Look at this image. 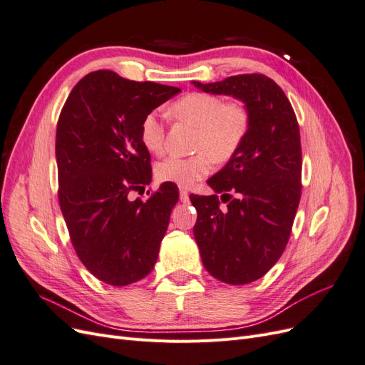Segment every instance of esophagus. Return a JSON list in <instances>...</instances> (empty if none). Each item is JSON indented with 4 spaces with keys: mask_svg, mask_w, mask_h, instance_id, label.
<instances>
[{
    "mask_svg": "<svg viewBox=\"0 0 365 365\" xmlns=\"http://www.w3.org/2000/svg\"><path fill=\"white\" fill-rule=\"evenodd\" d=\"M180 200L182 201V202H189V192L187 190H180Z\"/></svg>",
    "mask_w": 365,
    "mask_h": 365,
    "instance_id": "obj_1",
    "label": "esophagus"
}]
</instances>
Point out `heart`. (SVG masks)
<instances>
[{
	"instance_id": "b5f03b06",
	"label": "heart",
	"mask_w": 365,
	"mask_h": 365,
	"mask_svg": "<svg viewBox=\"0 0 365 365\" xmlns=\"http://www.w3.org/2000/svg\"><path fill=\"white\" fill-rule=\"evenodd\" d=\"M169 113L176 120L196 128L192 157H169L155 168L157 178L189 189L213 169V163L233 158L248 135L250 113L240 102H224L208 93H190L176 101ZM140 140L149 152L160 153L165 148V128L157 113L141 120Z\"/></svg>"
}]
</instances>
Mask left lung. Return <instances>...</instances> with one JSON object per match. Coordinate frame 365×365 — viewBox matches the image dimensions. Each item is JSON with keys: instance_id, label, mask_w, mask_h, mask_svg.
Returning <instances> with one entry per match:
<instances>
[{"instance_id": "1", "label": "left lung", "mask_w": 365, "mask_h": 365, "mask_svg": "<svg viewBox=\"0 0 365 365\" xmlns=\"http://www.w3.org/2000/svg\"><path fill=\"white\" fill-rule=\"evenodd\" d=\"M192 83L204 93L239 98L250 113L244 145L207 181L227 205L220 207L217 195L190 196L205 269L224 283L247 284L277 263L291 236L302 196L298 121L282 88L264 74Z\"/></svg>"}]
</instances>
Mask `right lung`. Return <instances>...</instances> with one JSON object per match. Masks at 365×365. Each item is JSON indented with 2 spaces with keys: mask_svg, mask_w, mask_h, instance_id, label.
Returning <instances> with one entry per match:
<instances>
[{
  "mask_svg": "<svg viewBox=\"0 0 365 365\" xmlns=\"http://www.w3.org/2000/svg\"><path fill=\"white\" fill-rule=\"evenodd\" d=\"M180 91L98 70L77 82L61 111L59 205L77 257L108 284L145 279L158 259L178 187L161 184L146 202L128 195L152 180L141 120Z\"/></svg>",
  "mask_w": 365,
  "mask_h": 365,
  "instance_id": "obj_1",
  "label": "right lung"
}]
</instances>
